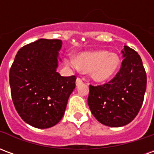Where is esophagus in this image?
<instances>
[{
    "label": "esophagus",
    "mask_w": 154,
    "mask_h": 154,
    "mask_svg": "<svg viewBox=\"0 0 154 154\" xmlns=\"http://www.w3.org/2000/svg\"><path fill=\"white\" fill-rule=\"evenodd\" d=\"M82 82V80L81 79L80 77H77V80H76V85H77V86H78V85H80Z\"/></svg>",
    "instance_id": "esophagus-1"
}]
</instances>
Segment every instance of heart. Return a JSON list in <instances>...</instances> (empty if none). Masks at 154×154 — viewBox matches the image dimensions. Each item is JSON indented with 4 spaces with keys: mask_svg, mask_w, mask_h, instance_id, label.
Masks as SVG:
<instances>
[{
    "mask_svg": "<svg viewBox=\"0 0 154 154\" xmlns=\"http://www.w3.org/2000/svg\"><path fill=\"white\" fill-rule=\"evenodd\" d=\"M65 63L83 72H90L91 77L95 82H102L115 76L119 69L120 59L116 54L100 50L81 53L75 58H66Z\"/></svg>",
    "mask_w": 154,
    "mask_h": 154,
    "instance_id": "obj_1",
    "label": "heart"
}]
</instances>
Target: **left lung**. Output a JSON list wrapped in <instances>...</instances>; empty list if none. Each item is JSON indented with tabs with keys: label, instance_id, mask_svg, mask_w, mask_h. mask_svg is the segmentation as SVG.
<instances>
[{
	"label": "left lung",
	"instance_id": "1",
	"mask_svg": "<svg viewBox=\"0 0 154 154\" xmlns=\"http://www.w3.org/2000/svg\"><path fill=\"white\" fill-rule=\"evenodd\" d=\"M124 60L116 77L100 86L90 85L88 106L95 118L110 127L126 125L142 106L147 76L138 53L128 46L121 51Z\"/></svg>",
	"mask_w": 154,
	"mask_h": 154
}]
</instances>
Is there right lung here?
Segmentation results:
<instances>
[{
    "label": "right lung",
    "instance_id": "add662e5",
    "mask_svg": "<svg viewBox=\"0 0 154 154\" xmlns=\"http://www.w3.org/2000/svg\"><path fill=\"white\" fill-rule=\"evenodd\" d=\"M60 39L40 38L22 47L10 69L15 110L33 127L47 129L59 122L76 87L75 76L57 72Z\"/></svg>",
    "mask_w": 154,
    "mask_h": 154
}]
</instances>
